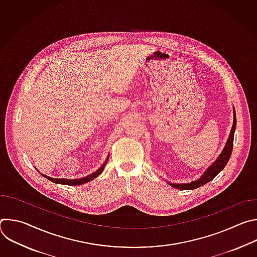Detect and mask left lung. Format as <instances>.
<instances>
[{
  "mask_svg": "<svg viewBox=\"0 0 257 257\" xmlns=\"http://www.w3.org/2000/svg\"><path fill=\"white\" fill-rule=\"evenodd\" d=\"M234 111V121H233V126L229 135V138L226 142L225 148L223 150V152L221 153V155L218 156V158L215 160V162L207 168V170L203 173V175L195 181H192L191 183H186V184H176V183H169V184L177 189L180 190H193L196 188H199L203 185H205L206 183L210 182L219 172H221L226 165L228 164L231 155H232V151H233V142H234V133L236 130V113H235V108H233Z\"/></svg>",
  "mask_w": 257,
  "mask_h": 257,
  "instance_id": "left-lung-1",
  "label": "left lung"
}]
</instances>
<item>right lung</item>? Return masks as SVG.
I'll use <instances>...</instances> for the list:
<instances>
[{
	"label": "right lung",
	"instance_id": "1",
	"mask_svg": "<svg viewBox=\"0 0 257 257\" xmlns=\"http://www.w3.org/2000/svg\"><path fill=\"white\" fill-rule=\"evenodd\" d=\"M107 157H108V156H107ZM107 160H108V158H106L105 162L102 164V166H101L97 171H95L94 173L90 174L89 176H86V177L80 178V179H57V178H51V177L46 176V175H44V174H42V175H43L44 177H46L48 180H50V181H52V182H54V183H57V184H63V185H69V186H73V185H75V186H76V185H82V184H84V183H87V182L93 180L94 178H96L97 176H99V175L102 173V171H103V169H104V167H105V165H106V163H107Z\"/></svg>",
	"mask_w": 257,
	"mask_h": 257
}]
</instances>
